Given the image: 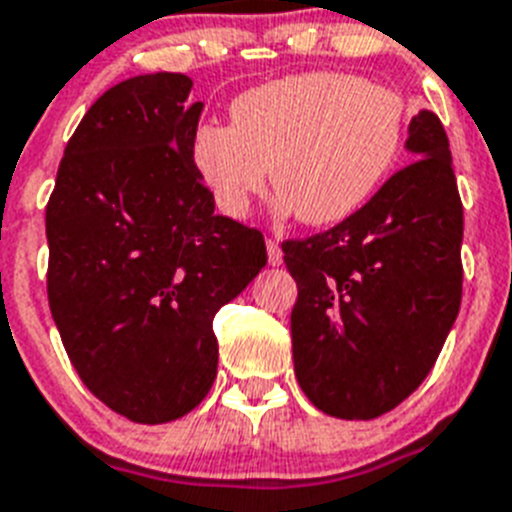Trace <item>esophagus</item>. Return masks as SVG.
<instances>
[{
  "instance_id": "esophagus-1",
  "label": "esophagus",
  "mask_w": 512,
  "mask_h": 512,
  "mask_svg": "<svg viewBox=\"0 0 512 512\" xmlns=\"http://www.w3.org/2000/svg\"><path fill=\"white\" fill-rule=\"evenodd\" d=\"M268 262H270V265H281V262H283L281 244L275 242V239H268Z\"/></svg>"
}]
</instances>
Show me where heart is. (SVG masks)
<instances>
[{"mask_svg": "<svg viewBox=\"0 0 512 512\" xmlns=\"http://www.w3.org/2000/svg\"><path fill=\"white\" fill-rule=\"evenodd\" d=\"M231 126L203 123L190 157L213 201L244 219L265 190L275 211L311 226L353 216L384 185L402 154L410 105L386 84L345 71H304L234 97Z\"/></svg>", "mask_w": 512, "mask_h": 512, "instance_id": "1", "label": "heart"}]
</instances>
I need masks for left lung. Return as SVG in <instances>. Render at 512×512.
<instances>
[{
	"instance_id": "obj_1",
	"label": "left lung",
	"mask_w": 512,
	"mask_h": 512,
	"mask_svg": "<svg viewBox=\"0 0 512 512\" xmlns=\"http://www.w3.org/2000/svg\"><path fill=\"white\" fill-rule=\"evenodd\" d=\"M415 162L332 229L283 242L299 286L293 368L309 402L340 420L394 410L438 361L461 306V206L443 123L410 121Z\"/></svg>"
}]
</instances>
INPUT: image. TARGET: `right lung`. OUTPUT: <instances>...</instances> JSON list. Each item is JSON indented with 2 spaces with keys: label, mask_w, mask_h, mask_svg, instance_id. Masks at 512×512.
I'll list each match as a JSON object with an SVG mask.
<instances>
[{
  "label": "right lung",
  "mask_w": 512,
  "mask_h": 512,
  "mask_svg": "<svg viewBox=\"0 0 512 512\" xmlns=\"http://www.w3.org/2000/svg\"><path fill=\"white\" fill-rule=\"evenodd\" d=\"M159 71L110 87L64 149L46 206L48 306L71 366L110 410L144 425L188 415L216 379L213 317L268 252L216 216L190 144L203 102Z\"/></svg>",
  "instance_id": "obj_1"
}]
</instances>
